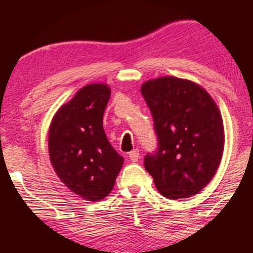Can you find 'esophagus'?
<instances>
[{
    "instance_id": "esophagus-1",
    "label": "esophagus",
    "mask_w": 253,
    "mask_h": 253,
    "mask_svg": "<svg viewBox=\"0 0 253 253\" xmlns=\"http://www.w3.org/2000/svg\"><path fill=\"white\" fill-rule=\"evenodd\" d=\"M128 157H129L130 162H133V163H135V162H138V159L140 158V156H139V150L135 149V150L130 151Z\"/></svg>"
}]
</instances>
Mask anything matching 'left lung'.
<instances>
[{"label":"left lung","instance_id":"left-lung-1","mask_svg":"<svg viewBox=\"0 0 253 253\" xmlns=\"http://www.w3.org/2000/svg\"><path fill=\"white\" fill-rule=\"evenodd\" d=\"M158 139L144 158L156 188L171 200L201 191L215 175L223 152V124L216 103L199 84L165 76L141 85Z\"/></svg>","mask_w":253,"mask_h":253}]
</instances>
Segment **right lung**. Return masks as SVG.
Masks as SVG:
<instances>
[{"instance_id":"add662e5","label":"right lung","mask_w":253,"mask_h":253,"mask_svg":"<svg viewBox=\"0 0 253 253\" xmlns=\"http://www.w3.org/2000/svg\"><path fill=\"white\" fill-rule=\"evenodd\" d=\"M110 97L107 84L83 86L56 113L48 130L51 164L72 193L100 201L112 191L124 164L103 129Z\"/></svg>"}]
</instances>
